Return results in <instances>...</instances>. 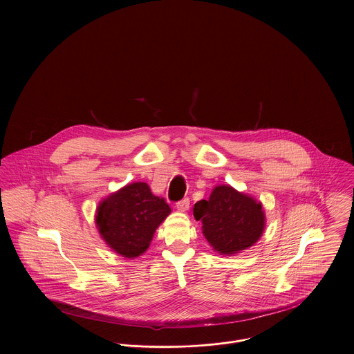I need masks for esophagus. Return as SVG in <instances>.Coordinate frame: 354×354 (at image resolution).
Instances as JSON below:
<instances>
[{"label":"esophagus","mask_w":354,"mask_h":354,"mask_svg":"<svg viewBox=\"0 0 354 354\" xmlns=\"http://www.w3.org/2000/svg\"><path fill=\"white\" fill-rule=\"evenodd\" d=\"M176 207H177V209H178V211L185 212V211L189 208V199H188V198H185V199L180 201V202L176 204Z\"/></svg>","instance_id":"1"}]
</instances>
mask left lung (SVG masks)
<instances>
[{"instance_id":"8db88e82","label":"left lung","mask_w":354,"mask_h":354,"mask_svg":"<svg viewBox=\"0 0 354 354\" xmlns=\"http://www.w3.org/2000/svg\"><path fill=\"white\" fill-rule=\"evenodd\" d=\"M194 215L202 221L205 240L221 254L248 250L261 237L266 225L261 203L230 185L215 187L208 201L195 204Z\"/></svg>"}]
</instances>
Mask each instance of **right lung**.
Here are the masks:
<instances>
[{"label":"right lung","instance_id":"obj_1","mask_svg":"<svg viewBox=\"0 0 354 354\" xmlns=\"http://www.w3.org/2000/svg\"><path fill=\"white\" fill-rule=\"evenodd\" d=\"M170 207L146 183H133L103 199L95 215L104 243L124 257H138L150 247L156 227L170 214Z\"/></svg>","mask_w":354,"mask_h":354}]
</instances>
